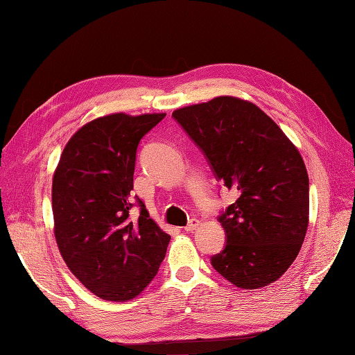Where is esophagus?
Instances as JSON below:
<instances>
[{
	"instance_id": "esophagus-1",
	"label": "esophagus",
	"mask_w": 355,
	"mask_h": 355,
	"mask_svg": "<svg viewBox=\"0 0 355 355\" xmlns=\"http://www.w3.org/2000/svg\"><path fill=\"white\" fill-rule=\"evenodd\" d=\"M198 225H200V223H198L197 220H193V221H191L189 224H187V225H186V227H184V232H187V233H191V232H193L195 229H197V227H198Z\"/></svg>"
}]
</instances>
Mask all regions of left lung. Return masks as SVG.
<instances>
[{
    "label": "left lung",
    "instance_id": "1",
    "mask_svg": "<svg viewBox=\"0 0 355 355\" xmlns=\"http://www.w3.org/2000/svg\"><path fill=\"white\" fill-rule=\"evenodd\" d=\"M172 117L205 153L215 177L238 191L220 216L227 235L212 256L244 290L277 281L299 254L310 216V183L299 149L254 103L233 96L178 108Z\"/></svg>",
    "mask_w": 355,
    "mask_h": 355
}]
</instances>
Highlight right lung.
Segmentation results:
<instances>
[{
	"mask_svg": "<svg viewBox=\"0 0 355 355\" xmlns=\"http://www.w3.org/2000/svg\"><path fill=\"white\" fill-rule=\"evenodd\" d=\"M164 112H114L85 123L67 143L53 175L55 238L62 259L97 297L126 302L155 277L171 236L149 218H131L135 153Z\"/></svg>",
	"mask_w": 355,
	"mask_h": 355,
	"instance_id": "1",
	"label": "right lung"
}]
</instances>
